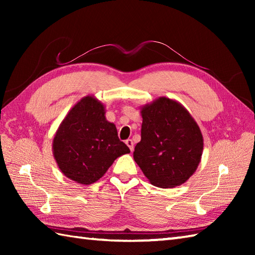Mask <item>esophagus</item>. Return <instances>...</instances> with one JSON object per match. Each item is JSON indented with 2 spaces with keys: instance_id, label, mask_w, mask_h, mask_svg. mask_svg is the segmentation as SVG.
Instances as JSON below:
<instances>
[{
  "instance_id": "34e87169",
  "label": "esophagus",
  "mask_w": 255,
  "mask_h": 255,
  "mask_svg": "<svg viewBox=\"0 0 255 255\" xmlns=\"http://www.w3.org/2000/svg\"><path fill=\"white\" fill-rule=\"evenodd\" d=\"M125 143H126V144L128 145L129 150H130L131 152H132V151H133V141H132V140H131V139H127L126 141H125Z\"/></svg>"
}]
</instances>
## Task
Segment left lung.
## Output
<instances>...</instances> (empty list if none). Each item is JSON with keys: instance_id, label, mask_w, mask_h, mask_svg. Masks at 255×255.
Here are the masks:
<instances>
[{"instance_id": "1", "label": "left lung", "mask_w": 255, "mask_h": 255, "mask_svg": "<svg viewBox=\"0 0 255 255\" xmlns=\"http://www.w3.org/2000/svg\"><path fill=\"white\" fill-rule=\"evenodd\" d=\"M140 112L141 140L134 147V161L153 185H182L202 159L204 139L197 123L181 103L164 96Z\"/></svg>"}]
</instances>
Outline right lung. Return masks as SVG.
I'll return each mask as SVG.
<instances>
[{
    "mask_svg": "<svg viewBox=\"0 0 255 255\" xmlns=\"http://www.w3.org/2000/svg\"><path fill=\"white\" fill-rule=\"evenodd\" d=\"M105 113L103 103L88 95L69 111L59 126L52 152L59 169L70 180L83 185L93 184L118 156L130 152Z\"/></svg>",
    "mask_w": 255,
    "mask_h": 255,
    "instance_id": "add662e5",
    "label": "right lung"
}]
</instances>
